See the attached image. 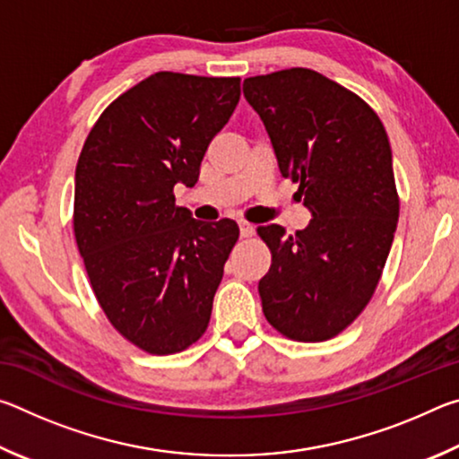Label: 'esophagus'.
I'll return each mask as SVG.
<instances>
[{
  "mask_svg": "<svg viewBox=\"0 0 459 459\" xmlns=\"http://www.w3.org/2000/svg\"><path fill=\"white\" fill-rule=\"evenodd\" d=\"M238 230H240V237L243 238H251L255 235V227L248 222H238Z\"/></svg>",
  "mask_w": 459,
  "mask_h": 459,
  "instance_id": "1",
  "label": "esophagus"
}]
</instances>
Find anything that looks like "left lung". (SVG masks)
Here are the masks:
<instances>
[{
  "mask_svg": "<svg viewBox=\"0 0 459 459\" xmlns=\"http://www.w3.org/2000/svg\"><path fill=\"white\" fill-rule=\"evenodd\" d=\"M245 97L273 143L279 172L314 219L287 235L265 224L271 251L259 281L263 314L295 342H324L368 306L399 221L383 121L356 92L309 68L251 76Z\"/></svg>",
  "mask_w": 459,
  "mask_h": 459,
  "instance_id": "obj_1",
  "label": "left lung"
}]
</instances>
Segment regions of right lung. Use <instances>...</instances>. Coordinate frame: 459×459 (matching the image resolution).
<instances>
[{
  "label": "right lung",
  "mask_w": 459,
  "mask_h": 459,
  "mask_svg": "<svg viewBox=\"0 0 459 459\" xmlns=\"http://www.w3.org/2000/svg\"><path fill=\"white\" fill-rule=\"evenodd\" d=\"M238 97V76L155 73L115 99L84 139L76 247L107 320L143 352H182L211 322L238 227L192 219L174 186L198 182Z\"/></svg>",
  "instance_id": "obj_1"
}]
</instances>
